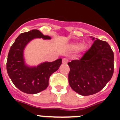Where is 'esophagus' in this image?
I'll use <instances>...</instances> for the list:
<instances>
[{
	"mask_svg": "<svg viewBox=\"0 0 120 120\" xmlns=\"http://www.w3.org/2000/svg\"><path fill=\"white\" fill-rule=\"evenodd\" d=\"M67 62H68L67 59H66V58H63V59H62V64H66Z\"/></svg>",
	"mask_w": 120,
	"mask_h": 120,
	"instance_id": "34e87169",
	"label": "esophagus"
}]
</instances>
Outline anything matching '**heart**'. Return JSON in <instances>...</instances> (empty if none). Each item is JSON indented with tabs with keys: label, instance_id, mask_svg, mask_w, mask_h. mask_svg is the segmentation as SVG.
I'll return each instance as SVG.
<instances>
[{
	"label": "heart",
	"instance_id": "heart-1",
	"mask_svg": "<svg viewBox=\"0 0 120 120\" xmlns=\"http://www.w3.org/2000/svg\"><path fill=\"white\" fill-rule=\"evenodd\" d=\"M70 48L73 50L79 49V50L82 51L85 49V45H82L81 43H74L70 45Z\"/></svg>",
	"mask_w": 120,
	"mask_h": 120
}]
</instances>
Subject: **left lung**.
<instances>
[{
  "label": "left lung",
  "mask_w": 120,
  "mask_h": 120,
  "mask_svg": "<svg viewBox=\"0 0 120 120\" xmlns=\"http://www.w3.org/2000/svg\"><path fill=\"white\" fill-rule=\"evenodd\" d=\"M94 43L79 60H73L68 82L72 90L82 96H90L101 91L114 73V53L107 42L91 37Z\"/></svg>",
  "instance_id": "obj_1"
}]
</instances>
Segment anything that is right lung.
Masks as SVG:
<instances>
[{
	"instance_id": "1",
	"label": "right lung",
	"mask_w": 120,
	"mask_h": 120,
	"mask_svg": "<svg viewBox=\"0 0 120 120\" xmlns=\"http://www.w3.org/2000/svg\"><path fill=\"white\" fill-rule=\"evenodd\" d=\"M35 38L50 40L39 30L34 29L22 33L11 47L6 62V70L12 83L21 91L27 94H37L47 88L50 76L59 69L62 59L53 62H44L37 66L26 63L24 50L27 44Z\"/></svg>"
}]
</instances>
